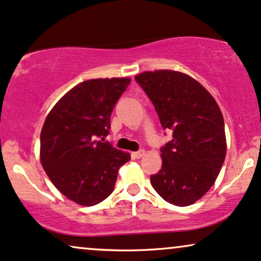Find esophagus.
I'll use <instances>...</instances> for the list:
<instances>
[{"label":"esophagus","instance_id":"esophagus-1","mask_svg":"<svg viewBox=\"0 0 261 261\" xmlns=\"http://www.w3.org/2000/svg\"><path fill=\"white\" fill-rule=\"evenodd\" d=\"M144 153H146L144 149H140L138 151H135V153H133V156L135 158V159H141V158L144 155Z\"/></svg>","mask_w":261,"mask_h":261}]
</instances>
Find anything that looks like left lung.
I'll list each match as a JSON object with an SVG mask.
<instances>
[{
  "mask_svg": "<svg viewBox=\"0 0 261 261\" xmlns=\"http://www.w3.org/2000/svg\"><path fill=\"white\" fill-rule=\"evenodd\" d=\"M153 103L172 140L160 148L163 166L151 174L159 195L176 206H189L208 191L226 154L222 112L199 82L176 71L144 72L135 77Z\"/></svg>",
  "mask_w": 261,
  "mask_h": 261,
  "instance_id": "obj_1",
  "label": "left lung"
}]
</instances>
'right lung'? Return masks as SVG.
Listing matches in <instances>:
<instances>
[{"label":"right lung","instance_id":"add662e5","mask_svg":"<svg viewBox=\"0 0 261 261\" xmlns=\"http://www.w3.org/2000/svg\"><path fill=\"white\" fill-rule=\"evenodd\" d=\"M128 78L90 79L67 92L48 114L41 131L45 173L66 197L94 206L113 193L118 170L130 154L105 141L111 114Z\"/></svg>","mask_w":261,"mask_h":261}]
</instances>
